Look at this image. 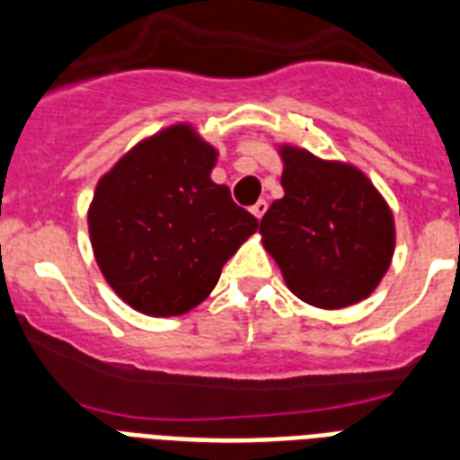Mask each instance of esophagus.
<instances>
[{
	"label": "esophagus",
	"instance_id": "esophagus-1",
	"mask_svg": "<svg viewBox=\"0 0 460 460\" xmlns=\"http://www.w3.org/2000/svg\"><path fill=\"white\" fill-rule=\"evenodd\" d=\"M251 212L255 217H258V219H262V217H265V212H267V200H258V202H255V205H252V208H251Z\"/></svg>",
	"mask_w": 460,
	"mask_h": 460
}]
</instances>
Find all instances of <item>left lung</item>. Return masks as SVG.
Listing matches in <instances>:
<instances>
[{
	"instance_id": "8db88e82",
	"label": "left lung",
	"mask_w": 460,
	"mask_h": 460,
	"mask_svg": "<svg viewBox=\"0 0 460 460\" xmlns=\"http://www.w3.org/2000/svg\"><path fill=\"white\" fill-rule=\"evenodd\" d=\"M284 198L260 222L287 287L317 307H346L375 291L394 252L392 212L353 166L284 147Z\"/></svg>"
}]
</instances>
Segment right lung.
<instances>
[{"label":"right lung","instance_id":"right-lung-1","mask_svg":"<svg viewBox=\"0 0 460 460\" xmlns=\"http://www.w3.org/2000/svg\"><path fill=\"white\" fill-rule=\"evenodd\" d=\"M217 153L188 126L140 143L97 183L90 238L104 279L155 317L208 298L258 219L209 179Z\"/></svg>","mask_w":460,"mask_h":460}]
</instances>
